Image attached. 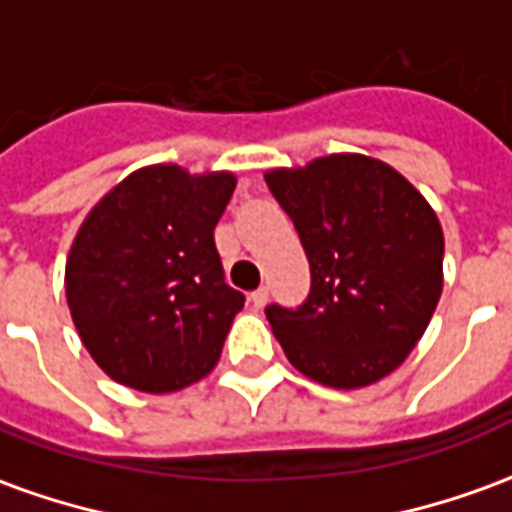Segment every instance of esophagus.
Segmentation results:
<instances>
[{"label": "esophagus", "instance_id": "obj_1", "mask_svg": "<svg viewBox=\"0 0 512 512\" xmlns=\"http://www.w3.org/2000/svg\"><path fill=\"white\" fill-rule=\"evenodd\" d=\"M249 299H252V307H255V310H263L268 304V288H257Z\"/></svg>", "mask_w": 512, "mask_h": 512}]
</instances>
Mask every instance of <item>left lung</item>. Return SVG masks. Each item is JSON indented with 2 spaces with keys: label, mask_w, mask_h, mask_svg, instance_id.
I'll list each match as a JSON object with an SVG mask.
<instances>
[{
  "label": "left lung",
  "mask_w": 512,
  "mask_h": 512,
  "mask_svg": "<svg viewBox=\"0 0 512 512\" xmlns=\"http://www.w3.org/2000/svg\"><path fill=\"white\" fill-rule=\"evenodd\" d=\"M266 183L310 260L307 299L266 307L282 351L326 386L376 384L403 365L439 304L436 213L400 172L367 156L271 169Z\"/></svg>",
  "instance_id": "obj_1"
}]
</instances>
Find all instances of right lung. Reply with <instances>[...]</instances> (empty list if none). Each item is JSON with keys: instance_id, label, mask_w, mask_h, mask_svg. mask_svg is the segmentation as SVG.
<instances>
[{"instance_id": "1", "label": "right lung", "mask_w": 512, "mask_h": 512, "mask_svg": "<svg viewBox=\"0 0 512 512\" xmlns=\"http://www.w3.org/2000/svg\"><path fill=\"white\" fill-rule=\"evenodd\" d=\"M230 172L175 164L128 175L84 219L65 266L76 332L106 376L175 392L208 376L244 293L224 282L213 227L233 197Z\"/></svg>"}]
</instances>
